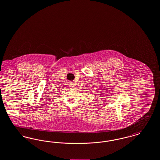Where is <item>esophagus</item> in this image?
<instances>
[{
	"label": "esophagus",
	"mask_w": 160,
	"mask_h": 160,
	"mask_svg": "<svg viewBox=\"0 0 160 160\" xmlns=\"http://www.w3.org/2000/svg\"><path fill=\"white\" fill-rule=\"evenodd\" d=\"M69 86L70 87H74V83H73L72 82H71V83H69Z\"/></svg>",
	"instance_id": "obj_1"
}]
</instances>
